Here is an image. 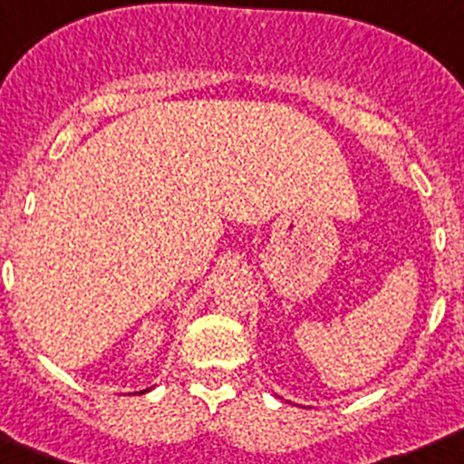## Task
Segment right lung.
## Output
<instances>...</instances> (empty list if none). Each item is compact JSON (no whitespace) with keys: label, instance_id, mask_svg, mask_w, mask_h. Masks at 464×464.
Masks as SVG:
<instances>
[{"label":"right lung","instance_id":"right-lung-1","mask_svg":"<svg viewBox=\"0 0 464 464\" xmlns=\"http://www.w3.org/2000/svg\"><path fill=\"white\" fill-rule=\"evenodd\" d=\"M139 392H149V391H139Z\"/></svg>","mask_w":464,"mask_h":464}]
</instances>
